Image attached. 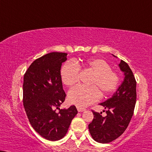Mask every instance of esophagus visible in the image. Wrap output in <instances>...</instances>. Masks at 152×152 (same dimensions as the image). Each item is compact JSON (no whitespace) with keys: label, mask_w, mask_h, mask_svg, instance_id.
<instances>
[{"label":"esophagus","mask_w":152,"mask_h":152,"mask_svg":"<svg viewBox=\"0 0 152 152\" xmlns=\"http://www.w3.org/2000/svg\"><path fill=\"white\" fill-rule=\"evenodd\" d=\"M76 108H77V110H78V111H79V112H80V111H86V109L85 108H82V107H77Z\"/></svg>","instance_id":"esophagus-1"}]
</instances>
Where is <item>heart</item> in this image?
Listing matches in <instances>:
<instances>
[{
  "label": "heart",
  "mask_w": 152,
  "mask_h": 152,
  "mask_svg": "<svg viewBox=\"0 0 152 152\" xmlns=\"http://www.w3.org/2000/svg\"><path fill=\"white\" fill-rule=\"evenodd\" d=\"M86 66L95 74L90 83L92 86H76L72 88L68 93L69 102L80 107H87L98 100L100 97L99 89L103 95H107L116 89L119 83L118 74L111 71L110 65L104 59H89L86 63ZM79 70V66L74 61L66 63L61 71L62 82L67 86H72L77 83Z\"/></svg>",
  "instance_id": "1"
}]
</instances>
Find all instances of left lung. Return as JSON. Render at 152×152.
<instances>
[{
	"label": "left lung",
	"instance_id": "left-lung-1",
	"mask_svg": "<svg viewBox=\"0 0 152 152\" xmlns=\"http://www.w3.org/2000/svg\"><path fill=\"white\" fill-rule=\"evenodd\" d=\"M118 66L124 73V81L111 97L99 104L104 107L107 115L104 116L102 112L93 111L94 118L88 125L92 137L99 143L111 142L120 137L126 130L133 115L137 97L135 76L124 61L121 60Z\"/></svg>",
	"mask_w": 152,
	"mask_h": 152
}]
</instances>
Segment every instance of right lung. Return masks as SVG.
Listing matches in <instances>:
<instances>
[{"instance_id": "obj_1", "label": "right lung", "mask_w": 152, "mask_h": 152, "mask_svg": "<svg viewBox=\"0 0 152 152\" xmlns=\"http://www.w3.org/2000/svg\"><path fill=\"white\" fill-rule=\"evenodd\" d=\"M66 56L57 52L46 54L34 61L24 76L23 103L28 121L40 135L50 141L64 137L78 113L74 105L59 108L66 97L60 69Z\"/></svg>"}]
</instances>
